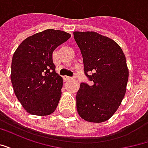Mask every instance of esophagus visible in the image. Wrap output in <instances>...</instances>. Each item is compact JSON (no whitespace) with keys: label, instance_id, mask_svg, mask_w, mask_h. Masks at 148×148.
Masks as SVG:
<instances>
[{"label":"esophagus","instance_id":"34e87169","mask_svg":"<svg viewBox=\"0 0 148 148\" xmlns=\"http://www.w3.org/2000/svg\"><path fill=\"white\" fill-rule=\"evenodd\" d=\"M64 79L66 81H69V80H71V79H72V77H68V76H65Z\"/></svg>","mask_w":148,"mask_h":148}]
</instances>
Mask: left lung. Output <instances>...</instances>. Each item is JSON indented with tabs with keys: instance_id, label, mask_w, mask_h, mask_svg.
<instances>
[{
	"instance_id": "left-lung-1",
	"label": "left lung",
	"mask_w": 148,
	"mask_h": 148,
	"mask_svg": "<svg viewBox=\"0 0 148 148\" xmlns=\"http://www.w3.org/2000/svg\"><path fill=\"white\" fill-rule=\"evenodd\" d=\"M85 74L93 85L82 82L77 110L85 121L101 123L112 116L124 98L128 80L126 58L114 40L95 32H74ZM91 71L93 74H88Z\"/></svg>"
}]
</instances>
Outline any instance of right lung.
I'll return each mask as SVG.
<instances>
[{
    "label": "right lung",
    "mask_w": 148,
    "mask_h": 148,
    "mask_svg": "<svg viewBox=\"0 0 148 148\" xmlns=\"http://www.w3.org/2000/svg\"><path fill=\"white\" fill-rule=\"evenodd\" d=\"M71 36L63 31L47 29L27 37L14 52L11 82L16 96L28 113L48 116L55 111L63 81L55 72L52 54Z\"/></svg>",
    "instance_id": "obj_1"
}]
</instances>
